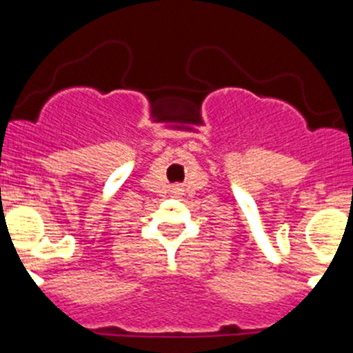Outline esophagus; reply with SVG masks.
<instances>
[{"label": "esophagus", "mask_w": 353, "mask_h": 353, "mask_svg": "<svg viewBox=\"0 0 353 353\" xmlns=\"http://www.w3.org/2000/svg\"><path fill=\"white\" fill-rule=\"evenodd\" d=\"M172 193L174 194H183V188H181V186H174L172 188Z\"/></svg>", "instance_id": "1"}]
</instances>
